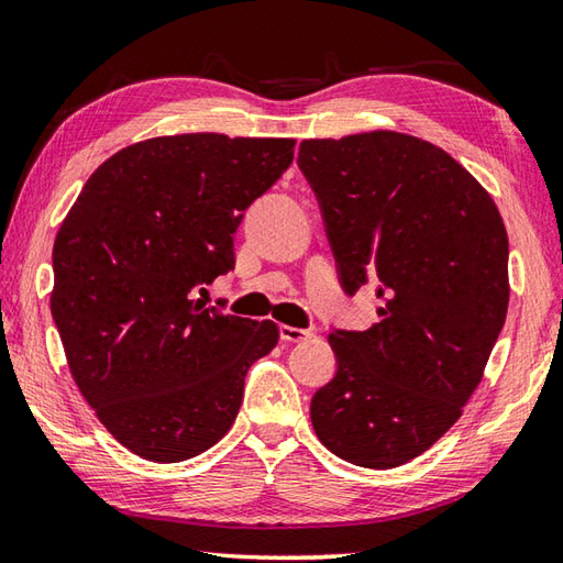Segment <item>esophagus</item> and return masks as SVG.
<instances>
[{"instance_id":"obj_1","label":"esophagus","mask_w":563,"mask_h":563,"mask_svg":"<svg viewBox=\"0 0 563 563\" xmlns=\"http://www.w3.org/2000/svg\"><path fill=\"white\" fill-rule=\"evenodd\" d=\"M311 335L309 328H294V325H279V338L284 343H301Z\"/></svg>"}]
</instances>
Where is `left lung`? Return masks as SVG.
Returning a JSON list of instances; mask_svg holds the SVG:
<instances>
[{
  "mask_svg": "<svg viewBox=\"0 0 563 563\" xmlns=\"http://www.w3.org/2000/svg\"><path fill=\"white\" fill-rule=\"evenodd\" d=\"M347 296L375 279L379 323L333 328L335 375L311 399L323 446L363 468L431 449L478 387L507 316V232L465 168L399 132L303 140Z\"/></svg>",
  "mask_w": 563,
  "mask_h": 563,
  "instance_id": "obj_1",
  "label": "left lung"
}]
</instances>
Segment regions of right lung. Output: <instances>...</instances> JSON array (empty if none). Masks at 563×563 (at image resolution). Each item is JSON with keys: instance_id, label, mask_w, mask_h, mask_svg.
Instances as JSON below:
<instances>
[{"instance_id": "add662e5", "label": "right lung", "mask_w": 563, "mask_h": 563, "mask_svg": "<svg viewBox=\"0 0 563 563\" xmlns=\"http://www.w3.org/2000/svg\"><path fill=\"white\" fill-rule=\"evenodd\" d=\"M294 140L158 136L110 156L53 245L51 313L82 397L154 463L208 451L235 421L245 375L277 323L196 291L235 267L245 210L291 166Z\"/></svg>"}]
</instances>
